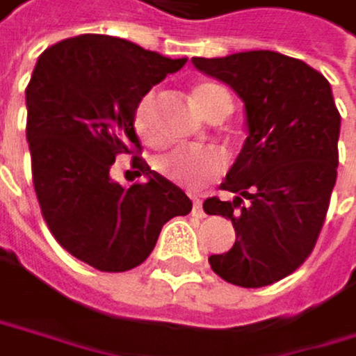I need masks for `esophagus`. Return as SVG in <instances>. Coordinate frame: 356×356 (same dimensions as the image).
I'll list each match as a JSON object with an SVG mask.
<instances>
[{
  "label": "esophagus",
  "mask_w": 356,
  "mask_h": 356,
  "mask_svg": "<svg viewBox=\"0 0 356 356\" xmlns=\"http://www.w3.org/2000/svg\"><path fill=\"white\" fill-rule=\"evenodd\" d=\"M192 213H194V216H198V218H202V216H204V211H202V200L194 198V204H192Z\"/></svg>",
  "instance_id": "34e87169"
}]
</instances>
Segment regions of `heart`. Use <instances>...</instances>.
<instances>
[{"label":"heart","mask_w":356,"mask_h":356,"mask_svg":"<svg viewBox=\"0 0 356 356\" xmlns=\"http://www.w3.org/2000/svg\"><path fill=\"white\" fill-rule=\"evenodd\" d=\"M156 102V91H149L138 100L134 108V128L147 145L158 143V132L154 124ZM192 102L207 119L220 106H230L228 93L216 83H196L192 87ZM154 168L177 186L198 190L207 181L218 179L224 172L226 156L218 147H177L158 156L154 160Z\"/></svg>","instance_id":"1"}]
</instances>
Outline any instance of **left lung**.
<instances>
[{"instance_id":"obj_1","label":"left lung","mask_w":356,"mask_h":356,"mask_svg":"<svg viewBox=\"0 0 356 356\" xmlns=\"http://www.w3.org/2000/svg\"><path fill=\"white\" fill-rule=\"evenodd\" d=\"M192 63L230 85L245 104L248 138L204 213L232 222L237 241L209 256L211 269L243 289H261L299 269L323 230L337 177L339 113L329 81L275 51H248Z\"/></svg>"}]
</instances>
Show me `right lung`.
Returning a JSON list of instances; mask_svg holds the SVG:
<instances>
[{"mask_svg": "<svg viewBox=\"0 0 356 356\" xmlns=\"http://www.w3.org/2000/svg\"><path fill=\"white\" fill-rule=\"evenodd\" d=\"M128 40L85 33L49 47L25 89L27 143L40 211L57 243L108 273L138 267L162 226L192 200L136 156L134 108L154 85L181 70ZM121 153L147 181L128 191L110 179Z\"/></svg>", "mask_w": 356, "mask_h": 356, "instance_id": "obj_1", "label": "right lung"}]
</instances>
